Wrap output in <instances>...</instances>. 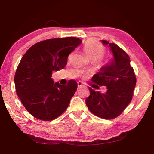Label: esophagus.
<instances>
[{"label": "esophagus", "instance_id": "obj_1", "mask_svg": "<svg viewBox=\"0 0 154 154\" xmlns=\"http://www.w3.org/2000/svg\"><path fill=\"white\" fill-rule=\"evenodd\" d=\"M84 86V83L81 82V81H79V82H77V87H83Z\"/></svg>", "mask_w": 154, "mask_h": 154}]
</instances>
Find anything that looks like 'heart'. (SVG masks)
Masks as SVG:
<instances>
[{"instance_id":"1","label":"heart","mask_w":154,"mask_h":154,"mask_svg":"<svg viewBox=\"0 0 154 154\" xmlns=\"http://www.w3.org/2000/svg\"><path fill=\"white\" fill-rule=\"evenodd\" d=\"M83 51L87 57L93 60L101 57L104 53V48L102 45L94 43L93 41L87 42L83 48Z\"/></svg>"}]
</instances>
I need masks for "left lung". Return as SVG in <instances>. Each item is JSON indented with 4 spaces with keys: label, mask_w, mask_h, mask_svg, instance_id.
<instances>
[{
    "label": "left lung",
    "mask_w": 154,
    "mask_h": 154,
    "mask_svg": "<svg viewBox=\"0 0 154 154\" xmlns=\"http://www.w3.org/2000/svg\"><path fill=\"white\" fill-rule=\"evenodd\" d=\"M101 42L110 48L113 57L100 67L92 80L99 86H106L107 91L101 93L89 87L90 95L85 103L94 115L112 119L120 115L132 100L136 78L128 55L115 44L103 40Z\"/></svg>",
    "instance_id": "obj_1"
}]
</instances>
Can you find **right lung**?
Masks as SVG:
<instances>
[{"label":"right lung","instance_id":"obj_1","mask_svg":"<svg viewBox=\"0 0 154 154\" xmlns=\"http://www.w3.org/2000/svg\"><path fill=\"white\" fill-rule=\"evenodd\" d=\"M81 42L74 37L50 39L35 44L23 55L14 76L16 91L36 119L54 120L67 109L77 82L70 80L66 86L61 85L54 83L51 75L66 66L68 55Z\"/></svg>","mask_w":154,"mask_h":154}]
</instances>
